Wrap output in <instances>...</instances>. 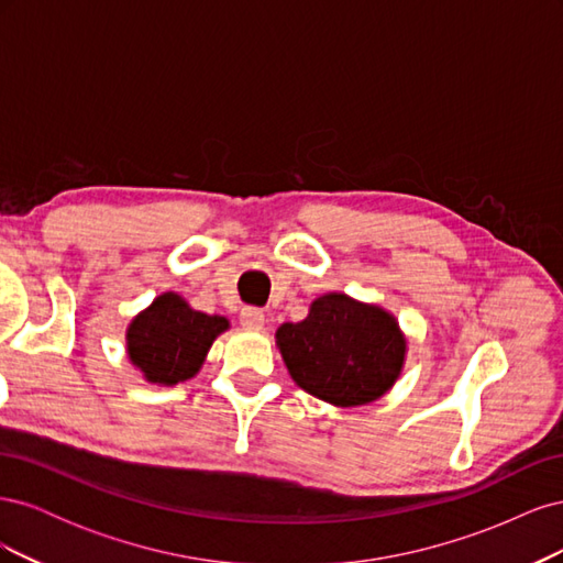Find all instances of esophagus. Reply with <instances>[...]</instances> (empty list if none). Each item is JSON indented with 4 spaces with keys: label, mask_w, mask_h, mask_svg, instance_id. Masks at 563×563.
Segmentation results:
<instances>
[{
    "label": "esophagus",
    "mask_w": 563,
    "mask_h": 563,
    "mask_svg": "<svg viewBox=\"0 0 563 563\" xmlns=\"http://www.w3.org/2000/svg\"><path fill=\"white\" fill-rule=\"evenodd\" d=\"M240 323L246 331H263L265 327V312L258 308H244L240 314Z\"/></svg>",
    "instance_id": "obj_1"
}]
</instances>
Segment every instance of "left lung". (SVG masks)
<instances>
[{"mask_svg": "<svg viewBox=\"0 0 563 563\" xmlns=\"http://www.w3.org/2000/svg\"><path fill=\"white\" fill-rule=\"evenodd\" d=\"M275 340L294 383L343 408L387 395L401 376L408 352L395 314L338 291L314 298L302 321L282 323Z\"/></svg>", "mask_w": 563, "mask_h": 563, "instance_id": "1", "label": "left lung"}]
</instances>
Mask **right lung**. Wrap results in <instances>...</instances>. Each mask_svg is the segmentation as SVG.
I'll use <instances>...</instances> for the list:
<instances>
[{
	"mask_svg": "<svg viewBox=\"0 0 563 563\" xmlns=\"http://www.w3.org/2000/svg\"><path fill=\"white\" fill-rule=\"evenodd\" d=\"M228 329V317L199 312L183 296L166 291L129 321V362L147 383L174 387L197 376L213 340Z\"/></svg>",
	"mask_w": 563,
	"mask_h": 563,
	"instance_id": "obj_1",
	"label": "right lung"
}]
</instances>
